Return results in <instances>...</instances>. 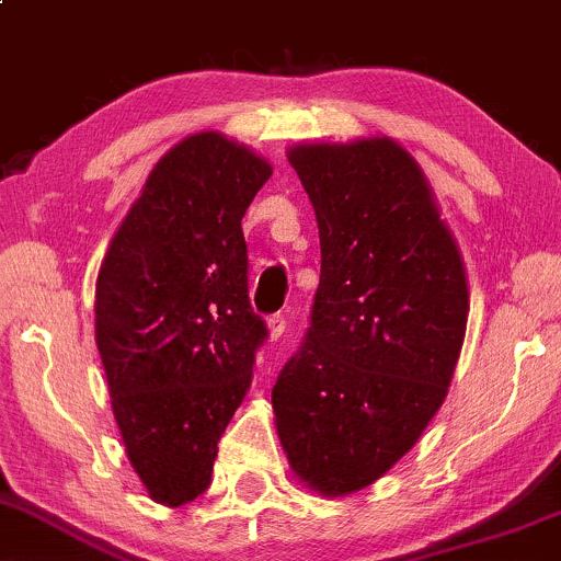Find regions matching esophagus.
<instances>
[{"label":"esophagus","mask_w":561,"mask_h":561,"mask_svg":"<svg viewBox=\"0 0 561 561\" xmlns=\"http://www.w3.org/2000/svg\"><path fill=\"white\" fill-rule=\"evenodd\" d=\"M267 330H270V337H273V341H278V337L286 333V314L283 312H278V314H273L267 320Z\"/></svg>","instance_id":"esophagus-1"}]
</instances>
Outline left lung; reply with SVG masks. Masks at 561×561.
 I'll use <instances>...</instances> for the list:
<instances>
[{
	"label": "left lung",
	"instance_id": "1",
	"mask_svg": "<svg viewBox=\"0 0 561 561\" xmlns=\"http://www.w3.org/2000/svg\"><path fill=\"white\" fill-rule=\"evenodd\" d=\"M320 228L307 335L273 387L294 473L337 496L375 483L445 403L466 270L419 163L387 137L288 153Z\"/></svg>",
	"mask_w": 561,
	"mask_h": 561
}]
</instances>
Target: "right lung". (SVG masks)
I'll list each match as a JSON object with an SVG mask.
<instances>
[{"label": "right lung", "instance_id": "obj_1", "mask_svg": "<svg viewBox=\"0 0 561 561\" xmlns=\"http://www.w3.org/2000/svg\"><path fill=\"white\" fill-rule=\"evenodd\" d=\"M270 174L224 135L186 137L150 171L95 283L114 419L135 473L169 507L210 486L220 434L267 341L249 304L241 218Z\"/></svg>", "mask_w": 561, "mask_h": 561}]
</instances>
